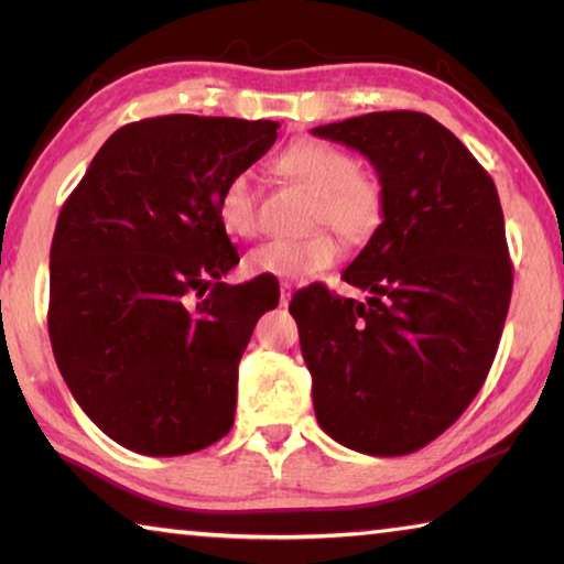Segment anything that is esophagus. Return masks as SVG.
<instances>
[{
	"instance_id": "esophagus-1",
	"label": "esophagus",
	"mask_w": 564,
	"mask_h": 564,
	"mask_svg": "<svg viewBox=\"0 0 564 564\" xmlns=\"http://www.w3.org/2000/svg\"><path fill=\"white\" fill-rule=\"evenodd\" d=\"M292 292H295V288H292V282H280V300H282V305L290 303Z\"/></svg>"
}]
</instances>
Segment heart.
<instances>
[{"instance_id": "obj_1", "label": "heart", "mask_w": 564, "mask_h": 564, "mask_svg": "<svg viewBox=\"0 0 564 564\" xmlns=\"http://www.w3.org/2000/svg\"><path fill=\"white\" fill-rule=\"evenodd\" d=\"M276 174L313 192L307 213L311 226L328 223L344 241L367 243L384 220L388 195L380 176L361 172L357 156L326 141H297L276 159ZM218 218L228 234H257V187L251 172L228 176L218 195ZM341 243L330 230H313L305 238H274L246 253V272L297 282L334 267Z\"/></svg>"}]
</instances>
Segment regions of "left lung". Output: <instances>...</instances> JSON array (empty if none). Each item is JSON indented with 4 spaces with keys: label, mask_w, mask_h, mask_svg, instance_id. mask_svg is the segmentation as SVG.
<instances>
[{
    "label": "left lung",
    "mask_w": 564,
    "mask_h": 564,
    "mask_svg": "<svg viewBox=\"0 0 564 564\" xmlns=\"http://www.w3.org/2000/svg\"><path fill=\"white\" fill-rule=\"evenodd\" d=\"M369 159L388 207L344 269L365 303L311 284L290 303L321 429L372 457L444 434L480 392L513 269L490 174L423 112H369L311 130Z\"/></svg>",
    "instance_id": "obj_1"
}]
</instances>
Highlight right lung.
Returning a JSON list of instances; mask_svg holds the SVG:
<instances>
[{
	"label": "right lung",
	"instance_id": "obj_1",
	"mask_svg": "<svg viewBox=\"0 0 564 564\" xmlns=\"http://www.w3.org/2000/svg\"><path fill=\"white\" fill-rule=\"evenodd\" d=\"M274 120L164 115L115 130L61 207L48 334L82 411L149 457L205 449L234 426L238 361L280 284H226L228 176L276 141Z\"/></svg>",
	"mask_w": 564,
	"mask_h": 564
}]
</instances>
